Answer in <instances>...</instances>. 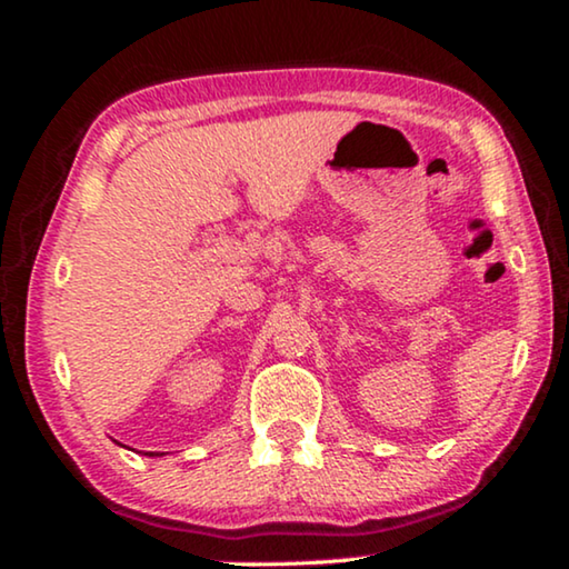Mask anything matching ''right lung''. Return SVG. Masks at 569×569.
<instances>
[{
  "instance_id": "right-lung-1",
  "label": "right lung",
  "mask_w": 569,
  "mask_h": 569,
  "mask_svg": "<svg viewBox=\"0 0 569 569\" xmlns=\"http://www.w3.org/2000/svg\"><path fill=\"white\" fill-rule=\"evenodd\" d=\"M150 456H152V453H150Z\"/></svg>"
}]
</instances>
